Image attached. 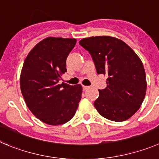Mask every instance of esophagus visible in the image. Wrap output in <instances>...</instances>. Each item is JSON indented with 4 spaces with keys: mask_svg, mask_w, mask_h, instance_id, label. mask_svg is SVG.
<instances>
[{
    "mask_svg": "<svg viewBox=\"0 0 159 159\" xmlns=\"http://www.w3.org/2000/svg\"><path fill=\"white\" fill-rule=\"evenodd\" d=\"M82 88H83V90H86L89 88V86H87V85H82Z\"/></svg>",
    "mask_w": 159,
    "mask_h": 159,
    "instance_id": "esophagus-1",
    "label": "esophagus"
}]
</instances>
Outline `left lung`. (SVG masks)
<instances>
[{
  "label": "left lung",
  "instance_id": "left-lung-1",
  "mask_svg": "<svg viewBox=\"0 0 159 159\" xmlns=\"http://www.w3.org/2000/svg\"><path fill=\"white\" fill-rule=\"evenodd\" d=\"M79 44L91 54L98 75L107 78L106 88L99 89L96 109L111 121L129 119L140 107L146 94V75L140 57L114 37L83 38Z\"/></svg>",
  "mask_w": 159,
  "mask_h": 159
}]
</instances>
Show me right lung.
<instances>
[{
    "label": "right lung",
    "instance_id": "add662e5",
    "mask_svg": "<svg viewBox=\"0 0 159 159\" xmlns=\"http://www.w3.org/2000/svg\"><path fill=\"white\" fill-rule=\"evenodd\" d=\"M77 40L48 37L30 50L20 75V89L30 111L43 122L59 125L75 116L81 99L80 84H59Z\"/></svg>",
    "mask_w": 159,
    "mask_h": 159
}]
</instances>
